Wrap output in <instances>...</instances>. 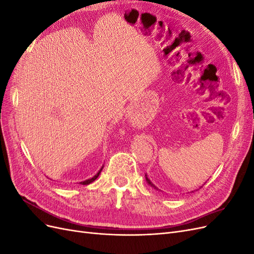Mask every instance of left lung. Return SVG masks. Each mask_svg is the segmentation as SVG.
Segmentation results:
<instances>
[{
	"instance_id": "1",
	"label": "left lung",
	"mask_w": 254,
	"mask_h": 254,
	"mask_svg": "<svg viewBox=\"0 0 254 254\" xmlns=\"http://www.w3.org/2000/svg\"><path fill=\"white\" fill-rule=\"evenodd\" d=\"M145 178H146V182H147V183L149 184V186H150V187H152L153 189H155V190H159V189H158V188H157V187L155 186V184H153V183H152V182H151V181L149 180V178H148V176H147V175H146V174H145Z\"/></svg>"
}]
</instances>
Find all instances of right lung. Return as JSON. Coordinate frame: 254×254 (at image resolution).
Wrapping results in <instances>:
<instances>
[{"instance_id":"add662e5","label":"right lung","mask_w":254,"mask_h":254,"mask_svg":"<svg viewBox=\"0 0 254 254\" xmlns=\"http://www.w3.org/2000/svg\"><path fill=\"white\" fill-rule=\"evenodd\" d=\"M103 168H104V165L101 167V170L98 171V173L95 175V176H93L92 177V178H90V179H87V180H84V181H81V182H79L80 184H82V186H88V184H90V183H92L93 181H95L96 179H97V177L99 176V174H101V172L103 171Z\"/></svg>"}]
</instances>
